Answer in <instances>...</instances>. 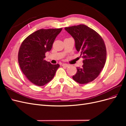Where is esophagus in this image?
<instances>
[{
	"label": "esophagus",
	"mask_w": 126,
	"mask_h": 126,
	"mask_svg": "<svg viewBox=\"0 0 126 126\" xmlns=\"http://www.w3.org/2000/svg\"><path fill=\"white\" fill-rule=\"evenodd\" d=\"M62 66L64 67H68L69 66V64H66V63H63L62 64Z\"/></svg>",
	"instance_id": "34e87169"
}]
</instances>
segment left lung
Instances as JSON below:
<instances>
[{
    "instance_id": "obj_1",
    "label": "left lung",
    "mask_w": 126,
    "mask_h": 126,
    "mask_svg": "<svg viewBox=\"0 0 126 126\" xmlns=\"http://www.w3.org/2000/svg\"><path fill=\"white\" fill-rule=\"evenodd\" d=\"M65 30L73 37L75 47L83 59L81 68L72 78L80 84L93 81L104 68L107 57L106 46L101 37L94 30L85 25L66 27Z\"/></svg>"
}]
</instances>
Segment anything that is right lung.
Here are the masks:
<instances>
[{
  "label": "right lung",
  "mask_w": 126,
  "mask_h": 126,
  "mask_svg": "<svg viewBox=\"0 0 126 126\" xmlns=\"http://www.w3.org/2000/svg\"><path fill=\"white\" fill-rule=\"evenodd\" d=\"M63 28L39 29L22 42L18 52V63L29 80L38 86L47 84L54 78L59 64H52L45 60L57 35Z\"/></svg>",
  "instance_id": "obj_1"
}]
</instances>
